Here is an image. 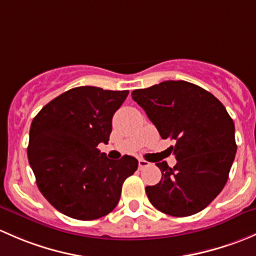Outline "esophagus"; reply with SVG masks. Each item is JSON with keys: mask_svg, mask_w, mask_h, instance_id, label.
Masks as SVG:
<instances>
[{"mask_svg": "<svg viewBox=\"0 0 256 256\" xmlns=\"http://www.w3.org/2000/svg\"><path fill=\"white\" fill-rule=\"evenodd\" d=\"M138 165H139V168H146V166H149V162H148L146 160L139 159V162H138Z\"/></svg>", "mask_w": 256, "mask_h": 256, "instance_id": "obj_1", "label": "esophagus"}]
</instances>
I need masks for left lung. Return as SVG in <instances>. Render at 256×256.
<instances>
[{
  "instance_id": "1",
  "label": "left lung",
  "mask_w": 256,
  "mask_h": 256,
  "mask_svg": "<svg viewBox=\"0 0 256 256\" xmlns=\"http://www.w3.org/2000/svg\"><path fill=\"white\" fill-rule=\"evenodd\" d=\"M132 98L146 110L162 139H174L176 165L158 162L162 180L146 186L150 204L174 217L206 208L224 187L236 152L234 122L226 107L200 86L164 81L134 90Z\"/></svg>"
}]
</instances>
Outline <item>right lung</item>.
<instances>
[{
    "label": "right lung",
    "mask_w": 256,
    "mask_h": 256,
    "mask_svg": "<svg viewBox=\"0 0 256 256\" xmlns=\"http://www.w3.org/2000/svg\"><path fill=\"white\" fill-rule=\"evenodd\" d=\"M128 94L80 86L50 101L34 117L28 160L39 191L62 214L80 220L108 214L124 180L138 168L136 158L110 160L97 148L108 143L112 117Z\"/></svg>",
    "instance_id": "obj_1"
}]
</instances>
